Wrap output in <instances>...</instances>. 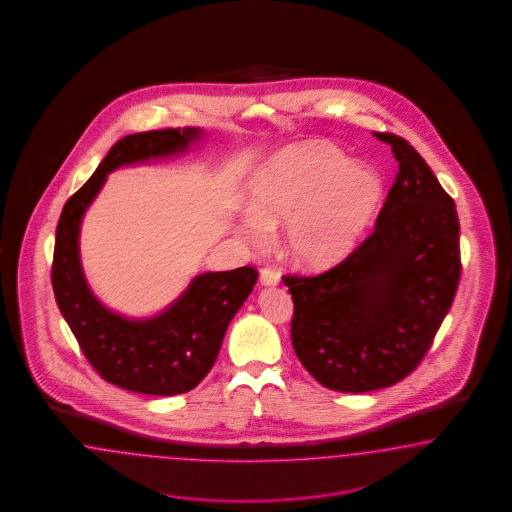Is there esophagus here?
Returning a JSON list of instances; mask_svg holds the SVG:
<instances>
[{
	"mask_svg": "<svg viewBox=\"0 0 512 512\" xmlns=\"http://www.w3.org/2000/svg\"><path fill=\"white\" fill-rule=\"evenodd\" d=\"M279 281V272L272 266H264L261 270V283L263 285H276Z\"/></svg>",
	"mask_w": 512,
	"mask_h": 512,
	"instance_id": "34e87169",
	"label": "esophagus"
}]
</instances>
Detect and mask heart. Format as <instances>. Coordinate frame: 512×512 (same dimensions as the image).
I'll use <instances>...</instances> for the list:
<instances>
[{
	"label": "heart",
	"mask_w": 512,
	"mask_h": 512,
	"mask_svg": "<svg viewBox=\"0 0 512 512\" xmlns=\"http://www.w3.org/2000/svg\"><path fill=\"white\" fill-rule=\"evenodd\" d=\"M379 174L330 144H302L272 157L251 182L242 219L249 244L263 246L287 223L285 248L296 263L326 266L357 246L379 210Z\"/></svg>",
	"instance_id": "1"
}]
</instances>
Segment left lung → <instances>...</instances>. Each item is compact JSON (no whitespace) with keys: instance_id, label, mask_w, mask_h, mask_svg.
Returning a JSON list of instances; mask_svg holds the SVG:
<instances>
[{"instance_id":"obj_1","label":"left lung","mask_w":512,"mask_h":512,"mask_svg":"<svg viewBox=\"0 0 512 512\" xmlns=\"http://www.w3.org/2000/svg\"><path fill=\"white\" fill-rule=\"evenodd\" d=\"M398 174L373 233L317 276H283L293 296L291 340L326 388L370 392L420 364L456 295L460 221L422 155L392 133Z\"/></svg>"}]
</instances>
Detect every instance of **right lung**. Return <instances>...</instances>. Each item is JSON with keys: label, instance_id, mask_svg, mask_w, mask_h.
Here are the masks:
<instances>
[{"label": "right lung", "instance_id": "obj_1", "mask_svg": "<svg viewBox=\"0 0 512 512\" xmlns=\"http://www.w3.org/2000/svg\"><path fill=\"white\" fill-rule=\"evenodd\" d=\"M199 137V129L187 127L118 140L92 178L65 202L58 221L52 259L58 308L93 370L131 392L174 396L197 387L212 370L227 326L259 276L253 266L206 272L191 281L169 310L142 321L107 310L84 279L78 257L80 221L107 174L122 165L184 152Z\"/></svg>", "mask_w": 512, "mask_h": 512}]
</instances>
